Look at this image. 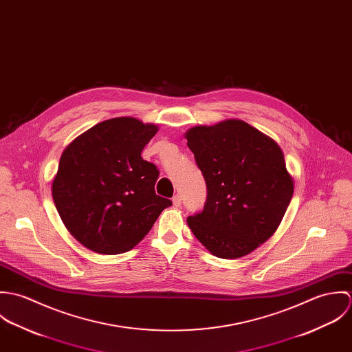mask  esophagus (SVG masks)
<instances>
[{
    "label": "esophagus",
    "instance_id": "1",
    "mask_svg": "<svg viewBox=\"0 0 352 352\" xmlns=\"http://www.w3.org/2000/svg\"><path fill=\"white\" fill-rule=\"evenodd\" d=\"M172 201H173V206H175V207H180V206H182V197H180V195H175V197L172 198Z\"/></svg>",
    "mask_w": 352,
    "mask_h": 352
}]
</instances>
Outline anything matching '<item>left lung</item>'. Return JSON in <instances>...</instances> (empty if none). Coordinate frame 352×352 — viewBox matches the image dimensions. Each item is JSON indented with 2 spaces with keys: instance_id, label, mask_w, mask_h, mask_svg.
<instances>
[{
  "instance_id": "obj_1",
  "label": "left lung",
  "mask_w": 352,
  "mask_h": 352,
  "mask_svg": "<svg viewBox=\"0 0 352 352\" xmlns=\"http://www.w3.org/2000/svg\"><path fill=\"white\" fill-rule=\"evenodd\" d=\"M207 187L203 210L187 223L214 256L237 258L265 243L294 192L278 144L237 119L186 134Z\"/></svg>"
}]
</instances>
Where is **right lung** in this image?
<instances>
[{"instance_id": "add662e5", "label": "right lung", "mask_w": 352, "mask_h": 352, "mask_svg": "<svg viewBox=\"0 0 352 352\" xmlns=\"http://www.w3.org/2000/svg\"><path fill=\"white\" fill-rule=\"evenodd\" d=\"M157 126L134 118L104 120L60 155L52 199L70 234L91 251L133 250L172 201L158 197L157 166L141 153Z\"/></svg>"}]
</instances>
